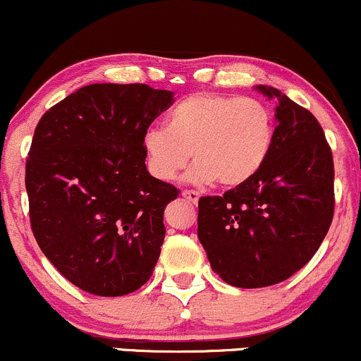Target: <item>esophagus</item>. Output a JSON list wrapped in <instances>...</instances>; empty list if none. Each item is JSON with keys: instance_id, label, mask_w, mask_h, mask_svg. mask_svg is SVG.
I'll return each mask as SVG.
<instances>
[{"instance_id": "34e87169", "label": "esophagus", "mask_w": 361, "mask_h": 361, "mask_svg": "<svg viewBox=\"0 0 361 361\" xmlns=\"http://www.w3.org/2000/svg\"><path fill=\"white\" fill-rule=\"evenodd\" d=\"M200 196H201V194L197 191H182V197H185V200H188L189 202H194V204L200 201Z\"/></svg>"}]
</instances>
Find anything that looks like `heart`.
<instances>
[{"mask_svg": "<svg viewBox=\"0 0 361 361\" xmlns=\"http://www.w3.org/2000/svg\"><path fill=\"white\" fill-rule=\"evenodd\" d=\"M274 119L256 99L194 93L167 116V128L148 129L143 137L148 169L157 179L172 180L189 160L192 184L220 182L235 188L252 179L268 160Z\"/></svg>", "mask_w": 361, "mask_h": 361, "instance_id": "b5f03b06", "label": "heart"}]
</instances>
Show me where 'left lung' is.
<instances>
[{
    "mask_svg": "<svg viewBox=\"0 0 361 361\" xmlns=\"http://www.w3.org/2000/svg\"><path fill=\"white\" fill-rule=\"evenodd\" d=\"M268 160L224 196L201 197L197 237L212 269L237 288H262L302 269L321 247L334 214V164L312 112L276 88Z\"/></svg>",
    "mask_w": 361,
    "mask_h": 361,
    "instance_id": "1",
    "label": "left lung"
}]
</instances>
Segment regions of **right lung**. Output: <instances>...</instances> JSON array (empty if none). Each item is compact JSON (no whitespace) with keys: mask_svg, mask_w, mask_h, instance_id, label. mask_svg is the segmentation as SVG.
<instances>
[{"mask_svg":"<svg viewBox=\"0 0 361 361\" xmlns=\"http://www.w3.org/2000/svg\"><path fill=\"white\" fill-rule=\"evenodd\" d=\"M173 93L93 83L40 117L25 165L35 240L68 281L121 297L152 276L173 185L149 176L143 137Z\"/></svg>","mask_w":361,"mask_h":361,"instance_id":"1","label":"right lung"}]
</instances>
